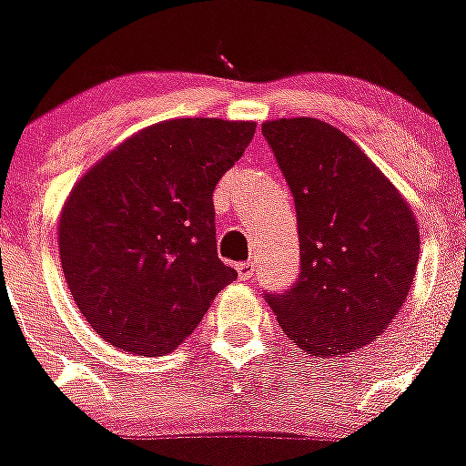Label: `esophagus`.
<instances>
[{
	"label": "esophagus",
	"mask_w": 466,
	"mask_h": 466,
	"mask_svg": "<svg viewBox=\"0 0 466 466\" xmlns=\"http://www.w3.org/2000/svg\"><path fill=\"white\" fill-rule=\"evenodd\" d=\"M237 271H238V279L250 280V279H253V274H255V264L253 262H238Z\"/></svg>",
	"instance_id": "1"
}]
</instances>
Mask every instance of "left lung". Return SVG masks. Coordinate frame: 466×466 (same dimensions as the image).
Here are the masks:
<instances>
[{
  "instance_id": "1",
  "label": "left lung",
  "mask_w": 466,
  "mask_h": 466,
  "mask_svg": "<svg viewBox=\"0 0 466 466\" xmlns=\"http://www.w3.org/2000/svg\"><path fill=\"white\" fill-rule=\"evenodd\" d=\"M295 197L301 274L267 295L280 329L316 358L369 346L401 311L420 255L416 216L350 137L318 118L262 125Z\"/></svg>"
}]
</instances>
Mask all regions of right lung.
<instances>
[{"mask_svg":"<svg viewBox=\"0 0 466 466\" xmlns=\"http://www.w3.org/2000/svg\"><path fill=\"white\" fill-rule=\"evenodd\" d=\"M250 120H162L71 187L57 223L69 292L104 341L171 353L237 271L216 250L213 190L248 148Z\"/></svg>","mask_w":466,"mask_h":466,"instance_id":"add662e5","label":"right lung"}]
</instances>
